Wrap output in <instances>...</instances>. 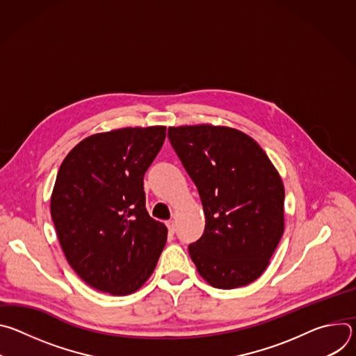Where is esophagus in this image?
<instances>
[{"label":"esophagus","instance_id":"1","mask_svg":"<svg viewBox=\"0 0 356 356\" xmlns=\"http://www.w3.org/2000/svg\"><path fill=\"white\" fill-rule=\"evenodd\" d=\"M166 225H168V228H169V232H170V234H175V232H176V224H175V221H173V220L168 221V222H166Z\"/></svg>","mask_w":356,"mask_h":356}]
</instances>
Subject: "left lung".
<instances>
[{
	"instance_id": "obj_1",
	"label": "left lung",
	"mask_w": 356,
	"mask_h": 356,
	"mask_svg": "<svg viewBox=\"0 0 356 356\" xmlns=\"http://www.w3.org/2000/svg\"><path fill=\"white\" fill-rule=\"evenodd\" d=\"M168 136L194 181L206 228L188 246L197 272L217 289L255 282L284 231V187L249 135L209 124L170 127Z\"/></svg>"
}]
</instances>
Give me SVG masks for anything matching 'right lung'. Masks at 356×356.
<instances>
[{
    "instance_id": "add662e5",
    "label": "right lung",
    "mask_w": 356,
    "mask_h": 356,
    "mask_svg": "<svg viewBox=\"0 0 356 356\" xmlns=\"http://www.w3.org/2000/svg\"><path fill=\"white\" fill-rule=\"evenodd\" d=\"M166 127L87 136L60 165L50 214L69 265L95 290L127 296L154 273L168 238L145 207L143 176Z\"/></svg>"
}]
</instances>
